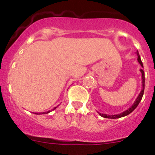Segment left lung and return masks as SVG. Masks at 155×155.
<instances>
[{"label":"left lung","mask_w":155,"mask_h":155,"mask_svg":"<svg viewBox=\"0 0 155 155\" xmlns=\"http://www.w3.org/2000/svg\"><path fill=\"white\" fill-rule=\"evenodd\" d=\"M136 53H137V61H138V62H139V64H140V66H141L142 68H143V64H142V61H141V59H140V57L139 53H138V51H137ZM140 73H141V74H142V76H141L142 77V89H141V91H140V92L139 95H138V96H137V99L135 100V102H134V104H133V105H131L130 107L129 108V109H127V110L124 111V112H123V113H120V114L107 115V114H103V113H98V114L100 115V116H102V117H104V118H108V119H118V118H121V117H124V116H127V115L130 114V113H131L133 112V111L134 110V109H135L137 107V105H139L140 102L141 101L142 97H143V91H144V83H145L144 72H143V71L142 69L140 70Z\"/></svg>","instance_id":"obj_1"}]
</instances>
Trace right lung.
<instances>
[{"instance_id": "add662e5", "label": "right lung", "mask_w": 155, "mask_h": 155, "mask_svg": "<svg viewBox=\"0 0 155 155\" xmlns=\"http://www.w3.org/2000/svg\"><path fill=\"white\" fill-rule=\"evenodd\" d=\"M57 107L53 108V110H54V109H55L56 108H57ZM50 112H51V111L50 110V111H48V112H44V113H35V114H37V115H38V114H47V113H50Z\"/></svg>"}]
</instances>
